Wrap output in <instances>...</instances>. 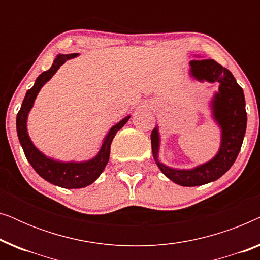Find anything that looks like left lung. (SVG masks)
Masks as SVG:
<instances>
[{"instance_id": "obj_1", "label": "left lung", "mask_w": 260, "mask_h": 260, "mask_svg": "<svg viewBox=\"0 0 260 260\" xmlns=\"http://www.w3.org/2000/svg\"><path fill=\"white\" fill-rule=\"evenodd\" d=\"M190 66L191 74L197 79L220 84L219 93L213 101V111L221 126L222 141L220 151L212 161L191 170H177L158 161V133L156 127L152 130L151 149L156 165L168 179L184 187L201 186L218 180L232 167L243 144L247 123L244 91L233 74L213 59L191 60Z\"/></svg>"}]
</instances>
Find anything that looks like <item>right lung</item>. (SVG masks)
Here are the masks:
<instances>
[{
  "label": "right lung",
  "mask_w": 260,
  "mask_h": 260,
  "mask_svg": "<svg viewBox=\"0 0 260 260\" xmlns=\"http://www.w3.org/2000/svg\"><path fill=\"white\" fill-rule=\"evenodd\" d=\"M77 53L73 54H60L56 56V59L53 62V65L48 71L42 72L38 79L35 80L34 86L30 90L27 91L26 97H24L22 105H21L20 111L16 116V130L17 136H19L20 143L22 145L23 152L26 155V158L30 166L33 167L35 172L40 175L42 179H45L48 182H51L55 186L62 188H84L94 182L97 177L101 175L105 166L108 165L110 157V145L117 134V131L122 129L124 124L129 120L130 116H127L123 120H120L118 124H116L111 130L109 131L108 136L105 137L99 154L94 158L84 163H61L55 162L51 158H47L44 154H41L37 148L34 147L29 140V136L27 134V116L29 110L33 106L34 99L40 91V88L44 86L46 81L51 79L62 63H65L69 59H72L77 56Z\"/></svg>",
  "instance_id": "obj_1"
}]
</instances>
